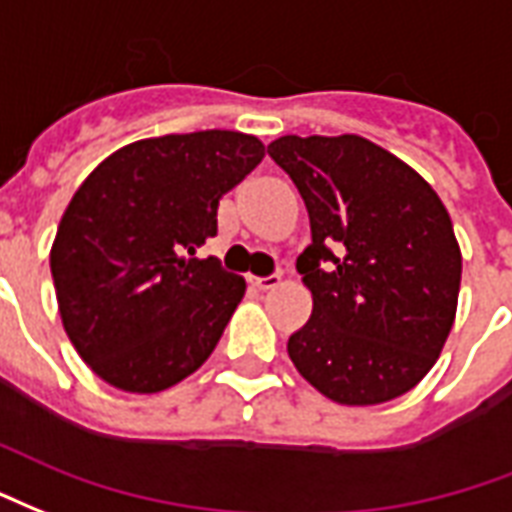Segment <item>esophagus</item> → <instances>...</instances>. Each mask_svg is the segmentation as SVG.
Here are the masks:
<instances>
[{
	"instance_id": "esophagus-1",
	"label": "esophagus",
	"mask_w": 512,
	"mask_h": 512,
	"mask_svg": "<svg viewBox=\"0 0 512 512\" xmlns=\"http://www.w3.org/2000/svg\"><path fill=\"white\" fill-rule=\"evenodd\" d=\"M248 283H251L253 289H259V292H270V289H275L281 283V278L278 275H270V278H256V275H251Z\"/></svg>"
}]
</instances>
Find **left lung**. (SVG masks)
Returning a JSON list of instances; mask_svg holds the SVG:
<instances>
[{
  "label": "left lung",
  "instance_id": "8db88e82",
  "mask_svg": "<svg viewBox=\"0 0 512 512\" xmlns=\"http://www.w3.org/2000/svg\"><path fill=\"white\" fill-rule=\"evenodd\" d=\"M267 152L311 220L297 270L313 311L286 343L294 368L343 406L409 393L439 360L458 308L461 248L445 204L409 163L354 133L281 136ZM322 260L334 267L322 271Z\"/></svg>",
  "mask_w": 512,
  "mask_h": 512
}]
</instances>
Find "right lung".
I'll list each match as a JSON object with an SVG mask.
<instances>
[{
  "label": "right lung",
  "mask_w": 512,
  "mask_h": 512,
  "mask_svg": "<svg viewBox=\"0 0 512 512\" xmlns=\"http://www.w3.org/2000/svg\"><path fill=\"white\" fill-rule=\"evenodd\" d=\"M264 158L237 130L141 138L111 152L67 204L51 275L67 338L122 393H163L207 363L245 281L193 259L218 204Z\"/></svg>",
  "instance_id": "obj_1"
}]
</instances>
